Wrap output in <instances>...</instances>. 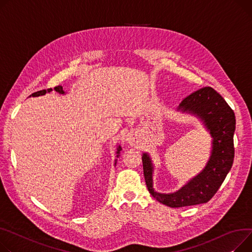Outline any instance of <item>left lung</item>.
<instances>
[{
    "instance_id": "left-lung-1",
    "label": "left lung",
    "mask_w": 252,
    "mask_h": 252,
    "mask_svg": "<svg viewBox=\"0 0 252 252\" xmlns=\"http://www.w3.org/2000/svg\"><path fill=\"white\" fill-rule=\"evenodd\" d=\"M179 108L197 114L213 137L212 156L206 168L178 191L170 194L153 189V167L147 154H143V169L149 192L159 203L171 208L204 204L222 186L234 161L235 114L224 98L212 87H203L183 98Z\"/></svg>"
}]
</instances>
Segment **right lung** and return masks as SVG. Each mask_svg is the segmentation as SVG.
I'll return each mask as SVG.
<instances>
[{
    "label": "right lung",
    "mask_w": 252,
    "mask_h": 252,
    "mask_svg": "<svg viewBox=\"0 0 252 252\" xmlns=\"http://www.w3.org/2000/svg\"><path fill=\"white\" fill-rule=\"evenodd\" d=\"M53 89L52 88H49V89H47V90H40V91H37V92H34V93H32L30 96H32V97H34V96H39V95H43V94H45L46 92H50L52 91ZM55 90L57 91V92H59V93H61V94H63V87L62 86H57V87H55ZM122 149H121V147H119V150H117V157H119V154H120V151H121Z\"/></svg>",
    "instance_id": "1"
}]
</instances>
